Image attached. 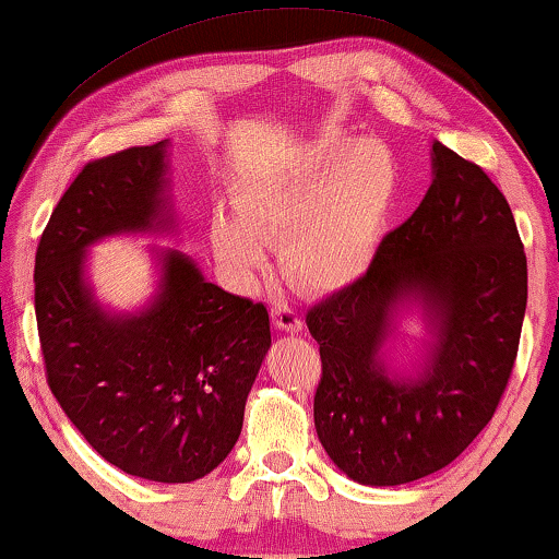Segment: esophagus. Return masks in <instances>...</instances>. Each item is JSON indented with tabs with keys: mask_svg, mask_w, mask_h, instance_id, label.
Returning a JSON list of instances; mask_svg holds the SVG:
<instances>
[{
	"mask_svg": "<svg viewBox=\"0 0 559 559\" xmlns=\"http://www.w3.org/2000/svg\"><path fill=\"white\" fill-rule=\"evenodd\" d=\"M272 322L274 328L285 330V333H299L302 330V318L287 302H272Z\"/></svg>",
	"mask_w": 559,
	"mask_h": 559,
	"instance_id": "esophagus-1",
	"label": "esophagus"
}]
</instances>
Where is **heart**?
I'll return each instance as SVG.
<instances>
[{"instance_id": "b5f03b06", "label": "heart", "mask_w": 559, "mask_h": 559, "mask_svg": "<svg viewBox=\"0 0 559 559\" xmlns=\"http://www.w3.org/2000/svg\"><path fill=\"white\" fill-rule=\"evenodd\" d=\"M401 193V164L383 139L318 133L239 186L237 212L212 219V245L234 277L266 270L280 239L282 270L307 293H340L373 264Z\"/></svg>"}]
</instances>
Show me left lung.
I'll use <instances>...</instances> for the list:
<instances>
[{
  "label": "left lung",
  "mask_w": 559,
  "mask_h": 559,
  "mask_svg": "<svg viewBox=\"0 0 559 559\" xmlns=\"http://www.w3.org/2000/svg\"><path fill=\"white\" fill-rule=\"evenodd\" d=\"M424 201L380 241L355 285L307 312L322 378L314 428L340 472L399 487L449 466L499 406L527 310V257L512 209L487 174L431 145ZM416 306L435 340L414 377L384 345Z\"/></svg>",
  "instance_id": "8db88e82"
}]
</instances>
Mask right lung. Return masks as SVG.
Returning <instances> with one entry per match:
<instances>
[{
    "mask_svg": "<svg viewBox=\"0 0 559 559\" xmlns=\"http://www.w3.org/2000/svg\"><path fill=\"white\" fill-rule=\"evenodd\" d=\"M168 229V141L91 160L39 239L35 312L47 383L85 441L120 472L189 484L237 443L272 335L262 302L206 282L179 249H153L148 305L105 310L87 282V249Z\"/></svg>",
    "mask_w": 559,
    "mask_h": 559,
    "instance_id": "1",
    "label": "right lung"
}]
</instances>
